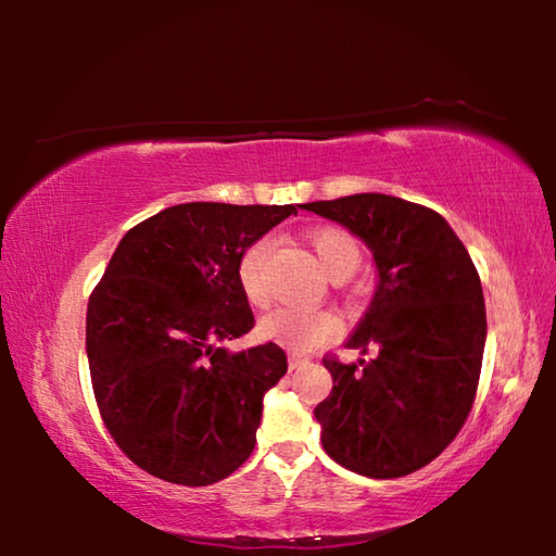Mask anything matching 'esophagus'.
Wrapping results in <instances>:
<instances>
[{
    "label": "esophagus",
    "mask_w": 556,
    "mask_h": 556,
    "mask_svg": "<svg viewBox=\"0 0 556 556\" xmlns=\"http://www.w3.org/2000/svg\"><path fill=\"white\" fill-rule=\"evenodd\" d=\"M301 365H306V361H304V357L291 353V355H289V370H299V368H301Z\"/></svg>",
    "instance_id": "1"
}]
</instances>
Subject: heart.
Masks as SVG:
<instances>
[{"instance_id":"obj_1","label":"heart","mask_w":556,"mask_h":556,"mask_svg":"<svg viewBox=\"0 0 556 556\" xmlns=\"http://www.w3.org/2000/svg\"><path fill=\"white\" fill-rule=\"evenodd\" d=\"M308 242L316 252V260L328 277H351L361 265V248L351 232L341 228H316L308 232ZM271 250V238L262 235L248 250L242 252L238 262V281L244 299L252 306H265L269 301V289L265 281V260ZM260 336L265 341L279 343L289 351L306 353L316 345L326 343L338 331V321L331 312L324 308H296L285 306L275 308L260 321Z\"/></svg>"}]
</instances>
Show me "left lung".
Listing matches in <instances>:
<instances>
[{"mask_svg":"<svg viewBox=\"0 0 556 556\" xmlns=\"http://www.w3.org/2000/svg\"><path fill=\"white\" fill-rule=\"evenodd\" d=\"M368 244L378 289L348 348L372 361L324 357L333 390L314 409L336 464L400 478L434 460L464 427L485 348L481 277L437 211L384 193L304 203Z\"/></svg>","mask_w":556,"mask_h":556,"instance_id":"obj_1","label":"left lung"}]
</instances>
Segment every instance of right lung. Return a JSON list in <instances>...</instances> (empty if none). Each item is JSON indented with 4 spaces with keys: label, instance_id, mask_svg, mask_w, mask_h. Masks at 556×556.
Listing matches in <instances>:
<instances>
[{
    "label": "right lung",
    "instance_id": "right-lung-1",
    "mask_svg": "<svg viewBox=\"0 0 556 556\" xmlns=\"http://www.w3.org/2000/svg\"><path fill=\"white\" fill-rule=\"evenodd\" d=\"M294 205L181 203L119 240L92 289L86 351L100 417L129 460L162 481L211 485L255 448L262 397L287 372L277 343L230 353L255 316L242 252Z\"/></svg>",
    "mask_w": 556,
    "mask_h": 556
}]
</instances>
